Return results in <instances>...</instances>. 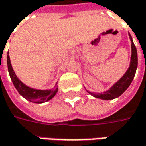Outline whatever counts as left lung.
Instances as JSON below:
<instances>
[{
  "label": "left lung",
  "instance_id": "obj_1",
  "mask_svg": "<svg viewBox=\"0 0 146 146\" xmlns=\"http://www.w3.org/2000/svg\"><path fill=\"white\" fill-rule=\"evenodd\" d=\"M132 41V57H131V63L130 66L127 70V72L123 75L120 80L117 82L109 90L103 92V94H95L92 92H89L91 95L94 96L95 98H102V99H113L120 96L122 94L128 89V87L130 86V84L133 82L136 70L137 68V48L136 46L134 45L133 42V39L131 38Z\"/></svg>",
  "mask_w": 146,
  "mask_h": 146
}]
</instances>
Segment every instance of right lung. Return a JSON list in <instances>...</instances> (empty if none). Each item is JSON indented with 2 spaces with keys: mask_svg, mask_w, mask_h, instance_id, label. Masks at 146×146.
<instances>
[{
  "mask_svg": "<svg viewBox=\"0 0 146 146\" xmlns=\"http://www.w3.org/2000/svg\"><path fill=\"white\" fill-rule=\"evenodd\" d=\"M7 65L9 73L10 78H11V80H12V82L13 83V86H15V88L17 89L18 93L26 99L29 100V101L37 103H43V102L48 101L49 99L53 98L55 96V94L57 92L58 88L56 86V89L48 90H35V89H31L27 86H25L21 81L18 80L14 72H13L12 66H11V64H10L9 52H8L7 55Z\"/></svg>",
  "mask_w": 146,
  "mask_h": 146,
  "instance_id": "1",
  "label": "right lung"
}]
</instances>
